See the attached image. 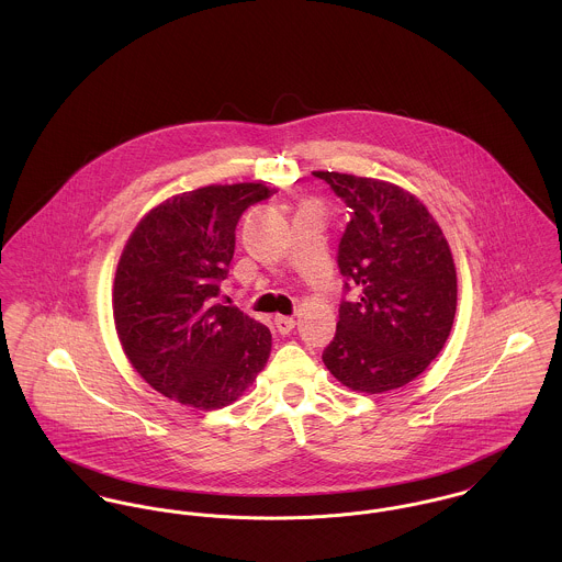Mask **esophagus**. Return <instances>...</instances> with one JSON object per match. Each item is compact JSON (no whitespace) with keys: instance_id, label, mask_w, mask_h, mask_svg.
Segmentation results:
<instances>
[{"instance_id":"1","label":"esophagus","mask_w":562,"mask_h":562,"mask_svg":"<svg viewBox=\"0 0 562 562\" xmlns=\"http://www.w3.org/2000/svg\"><path fill=\"white\" fill-rule=\"evenodd\" d=\"M274 326L281 335H288L296 326V321L290 318V316H274Z\"/></svg>"}]
</instances>
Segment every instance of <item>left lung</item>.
Masks as SVG:
<instances>
[{
	"instance_id": "left-lung-1",
	"label": "left lung",
	"mask_w": 562,
	"mask_h": 562,
	"mask_svg": "<svg viewBox=\"0 0 562 562\" xmlns=\"http://www.w3.org/2000/svg\"><path fill=\"white\" fill-rule=\"evenodd\" d=\"M314 175L350 207L337 266L359 290L355 301H341L322 361L352 392L398 390L430 366L452 330L450 246L426 205L401 186L333 170Z\"/></svg>"
}]
</instances>
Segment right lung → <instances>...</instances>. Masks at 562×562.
<instances>
[{"label": "right lung", "instance_id": "right-lung-1", "mask_svg": "<svg viewBox=\"0 0 562 562\" xmlns=\"http://www.w3.org/2000/svg\"><path fill=\"white\" fill-rule=\"evenodd\" d=\"M274 192L263 183L205 186L166 199L132 232L114 274V324L130 363L161 396L223 408L263 370L268 326L214 299L244 210Z\"/></svg>", "mask_w": 562, "mask_h": 562}]
</instances>
